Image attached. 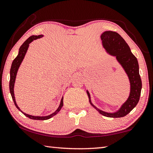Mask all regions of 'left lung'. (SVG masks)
Listing matches in <instances>:
<instances>
[{
  "mask_svg": "<svg viewBox=\"0 0 153 153\" xmlns=\"http://www.w3.org/2000/svg\"><path fill=\"white\" fill-rule=\"evenodd\" d=\"M104 48L110 54L114 55L128 74L130 82V94L126 102L122 105L117 112L107 113L103 112L91 104L90 96L87 91L91 105L98 111L100 114L110 118H121L126 116L137 105L139 101L142 82L138 70L137 57L132 53L129 46L124 39L114 31H105L101 35Z\"/></svg>",
  "mask_w": 153,
  "mask_h": 153,
  "instance_id": "1",
  "label": "left lung"
}]
</instances>
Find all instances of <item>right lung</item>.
Listing matches in <instances>:
<instances>
[{"instance_id": "add662e5", "label": "right lung", "mask_w": 153, "mask_h": 153, "mask_svg": "<svg viewBox=\"0 0 153 153\" xmlns=\"http://www.w3.org/2000/svg\"><path fill=\"white\" fill-rule=\"evenodd\" d=\"M43 35H32L30 36V37H29L25 41V42L23 43L20 48H19V54L15 59L13 60V62L12 63V65H11V68H10V82H9V89H10V92L11 94V96H12V98L13 100L14 104H15V106L18 108V110H19L21 112L25 114V116H26L27 117L29 118L30 119H33V120H48V119L51 118L53 116H55V114L59 112V110H61V108H62L63 105V98H62V100H61V103L59 108H57V110L55 111L54 113L51 114V115L49 116H31V115H29L27 114H25L22 112V111L20 110V108L18 107L17 104L16 103L15 101V96H14V85H15V79H16V74H17V71L18 69L20 66L21 63L22 62V61L23 60L25 55L27 49H28L29 43H31L33 40L37 39H39L41 37H42Z\"/></svg>"}]
</instances>
